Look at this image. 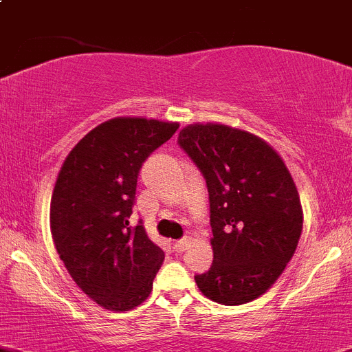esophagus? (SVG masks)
Listing matches in <instances>:
<instances>
[{
	"label": "esophagus",
	"instance_id": "obj_1",
	"mask_svg": "<svg viewBox=\"0 0 352 352\" xmlns=\"http://www.w3.org/2000/svg\"><path fill=\"white\" fill-rule=\"evenodd\" d=\"M191 244V239L186 237V239H181V241H176L175 242V251L176 252H184L188 248H190Z\"/></svg>",
	"mask_w": 352,
	"mask_h": 352
}]
</instances>
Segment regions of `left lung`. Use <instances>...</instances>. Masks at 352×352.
I'll use <instances>...</instances> for the list:
<instances>
[{
    "label": "left lung",
    "instance_id": "1",
    "mask_svg": "<svg viewBox=\"0 0 352 352\" xmlns=\"http://www.w3.org/2000/svg\"><path fill=\"white\" fill-rule=\"evenodd\" d=\"M177 142L206 179L213 263L197 274L206 298L242 305L266 293L298 245L303 210L285 161L266 140L222 123H193Z\"/></svg>",
    "mask_w": 352,
    "mask_h": 352
}]
</instances>
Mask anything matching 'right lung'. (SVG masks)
Here are the masks:
<instances>
[{
    "label": "right lung",
    "mask_w": 352,
    "mask_h": 352,
    "mask_svg": "<svg viewBox=\"0 0 352 352\" xmlns=\"http://www.w3.org/2000/svg\"><path fill=\"white\" fill-rule=\"evenodd\" d=\"M179 123L117 117L69 152L50 200V232L76 285L111 311L139 307L152 292L164 252L144 226H129L142 162Z\"/></svg>",
    "instance_id": "1"
}]
</instances>
